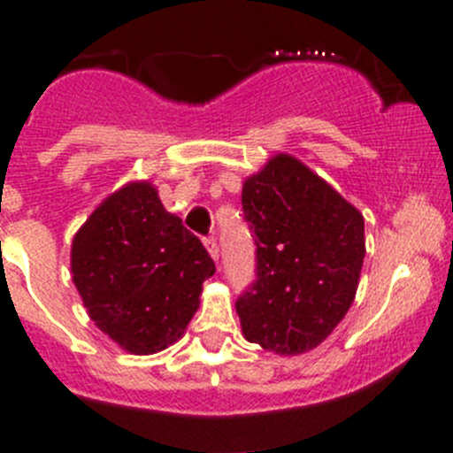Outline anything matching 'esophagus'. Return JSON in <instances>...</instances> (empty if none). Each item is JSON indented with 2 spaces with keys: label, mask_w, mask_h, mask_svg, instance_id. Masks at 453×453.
Returning <instances> with one entry per match:
<instances>
[{
  "label": "esophagus",
  "mask_w": 453,
  "mask_h": 453,
  "mask_svg": "<svg viewBox=\"0 0 453 453\" xmlns=\"http://www.w3.org/2000/svg\"><path fill=\"white\" fill-rule=\"evenodd\" d=\"M203 245H205V250H208V252H210V256H212L214 260H219V243H217V239H214V236H208V239H203Z\"/></svg>",
  "instance_id": "34e87169"
}]
</instances>
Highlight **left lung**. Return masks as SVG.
<instances>
[{
	"mask_svg": "<svg viewBox=\"0 0 453 453\" xmlns=\"http://www.w3.org/2000/svg\"><path fill=\"white\" fill-rule=\"evenodd\" d=\"M256 280L236 300L245 340L298 355L331 335L350 309L366 254L364 217L291 155L243 184Z\"/></svg>",
	"mask_w": 453,
	"mask_h": 453,
	"instance_id": "8db88e82",
	"label": "left lung"
}]
</instances>
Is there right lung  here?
<instances>
[{"instance_id":"right-lung-1","label":"right lung","mask_w":453,"mask_h":453,"mask_svg":"<svg viewBox=\"0 0 453 453\" xmlns=\"http://www.w3.org/2000/svg\"><path fill=\"white\" fill-rule=\"evenodd\" d=\"M214 272L201 241L146 181L104 199L72 243V278L87 313L134 355L180 340Z\"/></svg>"}]
</instances>
